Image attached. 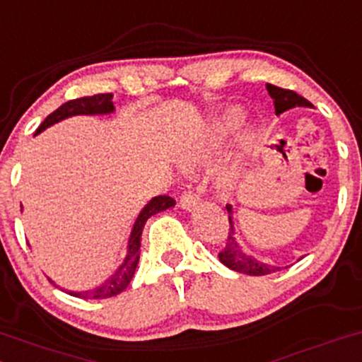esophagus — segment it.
<instances>
[{
	"label": "esophagus",
	"instance_id": "obj_1",
	"mask_svg": "<svg viewBox=\"0 0 362 362\" xmlns=\"http://www.w3.org/2000/svg\"><path fill=\"white\" fill-rule=\"evenodd\" d=\"M197 201H199V196H197L194 190H184V192L180 194V206L184 209L194 208V206L197 204Z\"/></svg>",
	"mask_w": 362,
	"mask_h": 362
}]
</instances>
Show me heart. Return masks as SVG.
<instances>
[{
    "instance_id": "1",
    "label": "heart",
    "mask_w": 362,
    "mask_h": 362,
    "mask_svg": "<svg viewBox=\"0 0 362 362\" xmlns=\"http://www.w3.org/2000/svg\"><path fill=\"white\" fill-rule=\"evenodd\" d=\"M240 123H242V117L239 113H228L223 118V122L220 123V127H218V132H220L221 136H225V134L232 132V130H235V129H239Z\"/></svg>"
}]
</instances>
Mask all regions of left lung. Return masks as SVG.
<instances>
[{"label": "left lung", "mask_w": 362, "mask_h": 362, "mask_svg": "<svg viewBox=\"0 0 362 362\" xmlns=\"http://www.w3.org/2000/svg\"><path fill=\"white\" fill-rule=\"evenodd\" d=\"M266 90H268L269 98L273 99V105H275V113L280 115L284 111L296 108V106H313L308 99L299 96L297 93H293L291 89H284V87H278L273 84H266ZM226 211H228V237H226L225 247L218 252V257L225 266H228L233 272L244 273V275H252V276H263V275H272V273L280 272V266H272L261 263V261L254 259L252 256H247L240 251L239 244H237L235 237H233V220H232V208L226 206Z\"/></svg>", "instance_id": "obj_1"}]
</instances>
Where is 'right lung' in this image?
Instances as JSON below:
<instances>
[{"mask_svg":"<svg viewBox=\"0 0 362 362\" xmlns=\"http://www.w3.org/2000/svg\"><path fill=\"white\" fill-rule=\"evenodd\" d=\"M111 94H94V96H84L77 99H70L65 105H62L57 111L49 115L45 122L39 125V129L35 130V134L42 132L49 125L57 123L63 118H69L71 115H98V113H111L115 110L113 103H111ZM175 204V199L170 196H158L153 197L148 204L144 206L141 213H139L136 223H134L132 232H130L129 239V251H127L125 259L120 268L117 269L113 276L108 278L101 287L94 288L89 292H70V296L81 297V299H110V297L118 296L127 288V285L132 280L134 273H136L137 263H139V247H141V235L142 228H144L148 218L153 214L163 211V209L172 208ZM53 284V281H51Z\"/></svg>","mask_w":362,"mask_h":362,"instance_id":"obj_1","label":"right lung"}]
</instances>
